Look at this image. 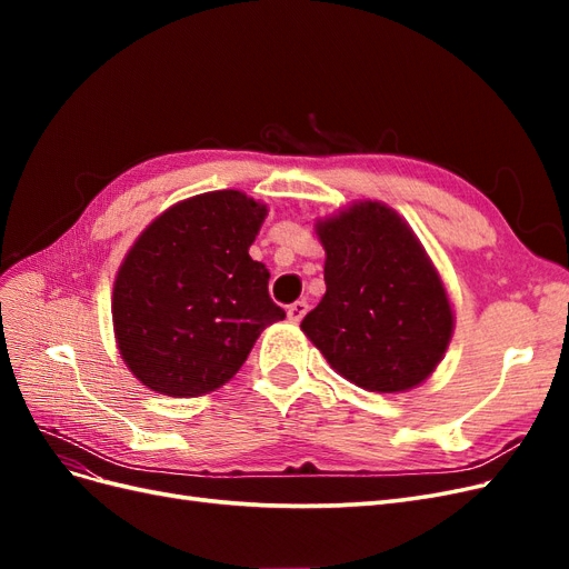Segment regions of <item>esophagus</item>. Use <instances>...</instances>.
<instances>
[{
  "instance_id": "34e87169",
  "label": "esophagus",
  "mask_w": 569,
  "mask_h": 569,
  "mask_svg": "<svg viewBox=\"0 0 569 569\" xmlns=\"http://www.w3.org/2000/svg\"><path fill=\"white\" fill-rule=\"evenodd\" d=\"M306 313H308V301L306 299H299V301H295V303L287 308V316H289L291 322H299Z\"/></svg>"
}]
</instances>
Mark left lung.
Returning <instances> with one entry per match:
<instances>
[{
  "instance_id": "1",
  "label": "left lung",
  "mask_w": 569,
  "mask_h": 569,
  "mask_svg": "<svg viewBox=\"0 0 569 569\" xmlns=\"http://www.w3.org/2000/svg\"><path fill=\"white\" fill-rule=\"evenodd\" d=\"M325 247L320 303L301 322L341 377L396 393L435 372L453 335V311L418 237L380 201H358L316 222Z\"/></svg>"
}]
</instances>
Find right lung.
Returning <instances> with one entry per match:
<instances>
[{"mask_svg":"<svg viewBox=\"0 0 569 569\" xmlns=\"http://www.w3.org/2000/svg\"><path fill=\"white\" fill-rule=\"evenodd\" d=\"M268 209L237 189L170 206L137 237L113 282V330L130 372L157 393L201 396L242 368L284 318L249 247Z\"/></svg>","mask_w":569,"mask_h":569,"instance_id":"obj_1","label":"right lung"}]
</instances>
